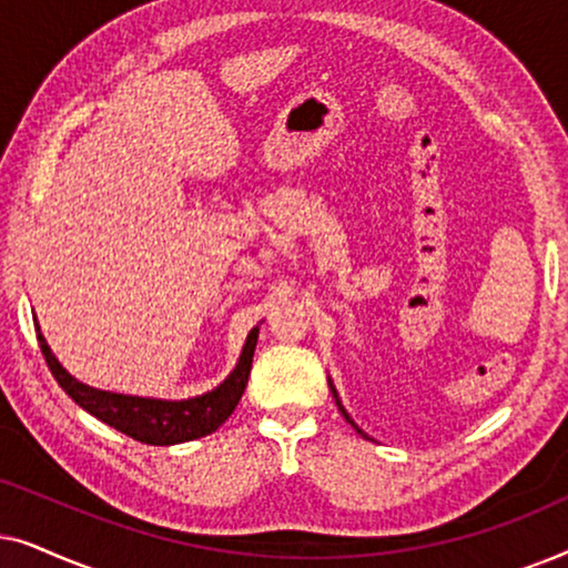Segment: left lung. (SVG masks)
I'll return each instance as SVG.
<instances>
[{
	"label": "left lung",
	"mask_w": 568,
	"mask_h": 568,
	"mask_svg": "<svg viewBox=\"0 0 568 568\" xmlns=\"http://www.w3.org/2000/svg\"><path fill=\"white\" fill-rule=\"evenodd\" d=\"M331 390H333V385H331ZM333 398H336V403H338V410H341V414H344V418H346V422H348V424H352V426H354V429H356V424L352 422V416H348V414H346V408H344V406H341V400H338V395H336V390H333ZM356 432H359V434H362V429H356Z\"/></svg>",
	"instance_id": "8db88e82"
}]
</instances>
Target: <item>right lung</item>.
<instances>
[{
    "mask_svg": "<svg viewBox=\"0 0 568 568\" xmlns=\"http://www.w3.org/2000/svg\"><path fill=\"white\" fill-rule=\"evenodd\" d=\"M255 344H258V328L251 331L237 367L232 369V375L216 390L191 400H154L105 393L95 390L90 385H82L80 379H74L57 362V356L51 354L49 344L41 336V328H38V346H41L45 356V364H49L51 375L57 377V383L64 387L67 395H72L74 403H80L84 410H90L92 416L108 426H113V429H119L121 434H126V437L158 447L206 437V434L216 432L227 422V416L235 410L245 393Z\"/></svg>",
    "mask_w": 568,
    "mask_h": 568,
    "instance_id": "add662e5",
    "label": "right lung"
}]
</instances>
